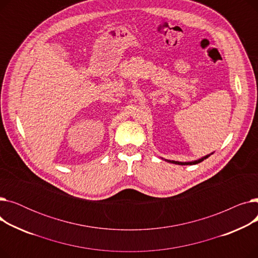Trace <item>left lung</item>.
Instances as JSON below:
<instances>
[{
  "label": "left lung",
  "instance_id": "8db88e82",
  "mask_svg": "<svg viewBox=\"0 0 258 258\" xmlns=\"http://www.w3.org/2000/svg\"><path fill=\"white\" fill-rule=\"evenodd\" d=\"M212 154H213V153H212ZM210 155H211V154H210ZM210 155H207V156L203 157V158H201V159H199V160L191 161V162H179V161H170V160H165V161L170 162V163H173V164H178V165H195V164L200 163V162H202V161H204L205 159H207Z\"/></svg>",
  "mask_w": 258,
  "mask_h": 258
}]
</instances>
